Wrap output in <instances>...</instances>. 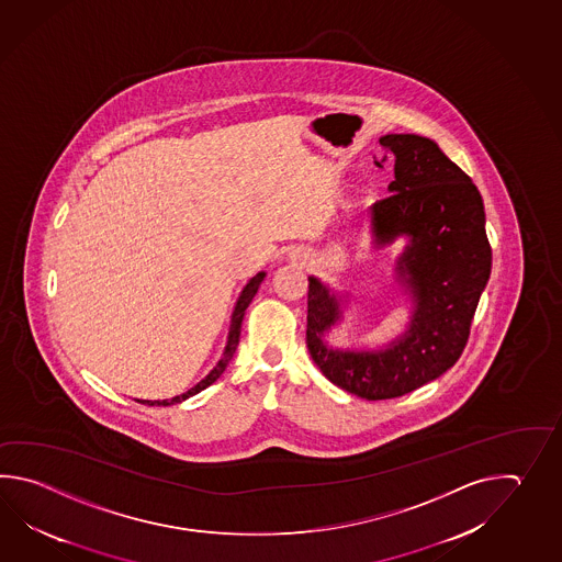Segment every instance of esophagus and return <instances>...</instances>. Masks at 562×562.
Masks as SVG:
<instances>
[{
	"label": "esophagus",
	"instance_id": "34e87169",
	"mask_svg": "<svg viewBox=\"0 0 562 562\" xmlns=\"http://www.w3.org/2000/svg\"><path fill=\"white\" fill-rule=\"evenodd\" d=\"M291 257H293V259H297V261H301V263H305V261L310 259V255H307L305 251H301V249L291 252Z\"/></svg>",
	"mask_w": 562,
	"mask_h": 562
}]
</instances>
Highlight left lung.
<instances>
[{"instance_id":"obj_1","label":"left lung","mask_w":562,"mask_h":562,"mask_svg":"<svg viewBox=\"0 0 562 562\" xmlns=\"http://www.w3.org/2000/svg\"><path fill=\"white\" fill-rule=\"evenodd\" d=\"M395 158L387 199L370 206L371 245L406 237L395 283L409 301L406 331L378 349H341L325 337L344 322L346 295L310 277L307 349L337 387L363 400L409 394L462 356L477 301L488 283L492 249L476 184L431 138L385 134Z\"/></svg>"}]
</instances>
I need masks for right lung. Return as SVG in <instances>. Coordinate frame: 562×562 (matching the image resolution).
Wrapping results in <instances>:
<instances>
[{
  "instance_id": "right-lung-1",
  "label": "right lung",
  "mask_w": 562,
  "mask_h": 562,
  "mask_svg": "<svg viewBox=\"0 0 562 562\" xmlns=\"http://www.w3.org/2000/svg\"><path fill=\"white\" fill-rule=\"evenodd\" d=\"M265 276H267V273L261 271V273H257V276L251 277V279H249V283L243 286L239 299H237V303H235L233 315H231V327H228L227 346H225V351H223L221 359L216 361L215 368L209 371L201 382L196 383V385H192L189 392L175 395V397H170V400H162V402H160V400H155V402H153V400H136V402H140V404H148V406H172V404H180V402L189 400L191 395H196L199 392H203V390H206L211 383H215L216 380L223 375V371L227 370L228 361L233 359L235 351H237L240 337V323H243V317H245V311L249 307V303H251L252 297H255V295H257V291H259V286L263 283Z\"/></svg>"
}]
</instances>
